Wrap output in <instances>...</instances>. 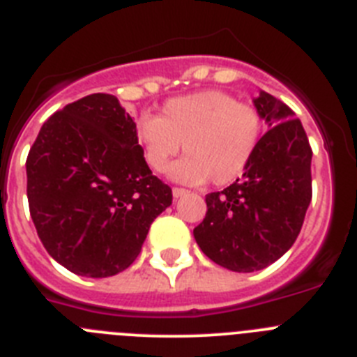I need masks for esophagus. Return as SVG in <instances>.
<instances>
[{
  "mask_svg": "<svg viewBox=\"0 0 357 357\" xmlns=\"http://www.w3.org/2000/svg\"><path fill=\"white\" fill-rule=\"evenodd\" d=\"M186 194H188V190H185V188H178V186H174V188H172V195H174V199L183 197V195H186Z\"/></svg>",
  "mask_w": 357,
  "mask_h": 357,
  "instance_id": "34e87169",
  "label": "esophagus"
}]
</instances>
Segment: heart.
Returning <instances> with one entry per match:
<instances>
[{"mask_svg": "<svg viewBox=\"0 0 357 357\" xmlns=\"http://www.w3.org/2000/svg\"><path fill=\"white\" fill-rule=\"evenodd\" d=\"M263 117L258 108L220 91L169 99L162 115H144L137 139L144 158L155 172H163L172 158L186 153L172 167V178L190 185L210 179L224 186L236 181L258 153Z\"/></svg>", "mask_w": 357, "mask_h": 357, "instance_id": "heart-1", "label": "heart"}]
</instances>
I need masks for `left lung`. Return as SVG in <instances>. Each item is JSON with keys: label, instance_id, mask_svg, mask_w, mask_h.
I'll use <instances>...</instances> for the list:
<instances>
[{"label": "left lung", "instance_id": "8db88e82", "mask_svg": "<svg viewBox=\"0 0 357 357\" xmlns=\"http://www.w3.org/2000/svg\"><path fill=\"white\" fill-rule=\"evenodd\" d=\"M271 130L242 178L206 195V217L194 229L211 261L233 272L261 271L297 240L311 202V151L303 124L274 96L255 99Z\"/></svg>", "mask_w": 357, "mask_h": 357}]
</instances>
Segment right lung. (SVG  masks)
I'll return each instance as SVG.
<instances>
[{"instance_id":"1","label":"right lung","mask_w":357,"mask_h":357,"mask_svg":"<svg viewBox=\"0 0 357 357\" xmlns=\"http://www.w3.org/2000/svg\"><path fill=\"white\" fill-rule=\"evenodd\" d=\"M26 194L38 238L85 278L123 272L151 224L172 204L147 167L137 124L112 94H91L51 115L26 158Z\"/></svg>"}]
</instances>
